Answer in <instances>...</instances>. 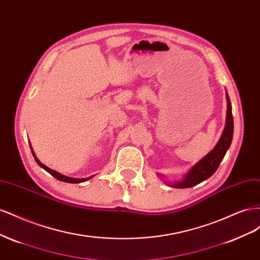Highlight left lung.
<instances>
[{
	"instance_id": "1",
	"label": "left lung",
	"mask_w": 260,
	"mask_h": 260,
	"mask_svg": "<svg viewBox=\"0 0 260 260\" xmlns=\"http://www.w3.org/2000/svg\"><path fill=\"white\" fill-rule=\"evenodd\" d=\"M228 109H226V121L225 127L221 138H220L218 144L215 146L212 151L206 155L202 160H200L195 166L190 170V172L185 176V178L177 183H172L170 186L177 188H186L192 187L196 184L203 182L204 180L208 179L210 176L215 174L218 169L220 162L223 159V157L229 148L232 137H233V117L231 111V102L226 94Z\"/></svg>"
}]
</instances>
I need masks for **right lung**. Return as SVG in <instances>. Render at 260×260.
Wrapping results in <instances>:
<instances>
[{"label": "right lung", "instance_id": "1", "mask_svg": "<svg viewBox=\"0 0 260 260\" xmlns=\"http://www.w3.org/2000/svg\"><path fill=\"white\" fill-rule=\"evenodd\" d=\"M34 154V153H32ZM36 158V157H35ZM36 161L39 164V166L40 167H42L44 170H46L49 172V174H51L54 178H56L57 180H59V181H62V182H68V183H80V182H84V181H86V180H89V179H91L93 176H91V177H88V178H84V179H76V178H69V177H66V176H64V175H61V174H59V172H57V171H55V170H53V169H50L49 167H46L45 165H43L42 162H40V160L39 159H37L36 158Z\"/></svg>", "mask_w": 260, "mask_h": 260}]
</instances>
